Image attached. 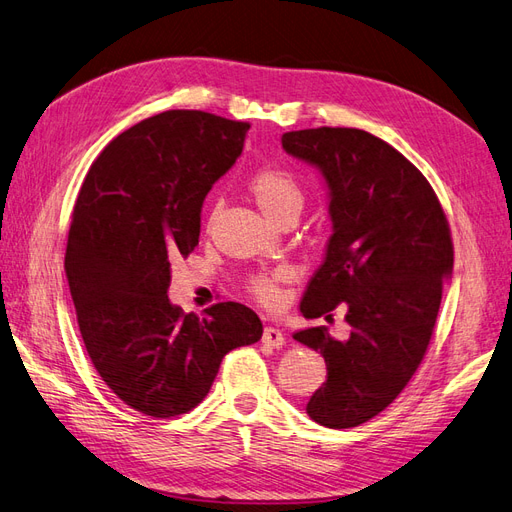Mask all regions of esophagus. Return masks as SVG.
I'll return each mask as SVG.
<instances>
[{
  "mask_svg": "<svg viewBox=\"0 0 512 512\" xmlns=\"http://www.w3.org/2000/svg\"><path fill=\"white\" fill-rule=\"evenodd\" d=\"M262 344H267L271 348H280L284 346V333L275 327H265V331H262Z\"/></svg>",
  "mask_w": 512,
  "mask_h": 512,
  "instance_id": "obj_1",
  "label": "esophagus"
}]
</instances>
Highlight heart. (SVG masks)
Segmentation results:
<instances>
[{"label":"heart","mask_w":512,"mask_h":512,"mask_svg":"<svg viewBox=\"0 0 512 512\" xmlns=\"http://www.w3.org/2000/svg\"><path fill=\"white\" fill-rule=\"evenodd\" d=\"M247 192L254 198L258 209L267 215V220L280 224L286 218H299L305 205V192L299 179L286 168L265 166L247 179ZM292 280V273L282 269L271 275H254L247 280L245 288L252 297L265 307H277L282 301V286Z\"/></svg>","instance_id":"heart-1"}]
</instances>
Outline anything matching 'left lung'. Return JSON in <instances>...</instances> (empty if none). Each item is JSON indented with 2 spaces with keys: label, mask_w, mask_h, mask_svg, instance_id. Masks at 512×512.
<instances>
[{
  "label": "left lung",
  "mask_w": 512,
  "mask_h": 512,
  "mask_svg": "<svg viewBox=\"0 0 512 512\" xmlns=\"http://www.w3.org/2000/svg\"><path fill=\"white\" fill-rule=\"evenodd\" d=\"M282 145L322 170L331 196L333 235L301 312L333 320L342 305L350 327L346 342L327 327L292 335L327 363L305 410L348 429L391 406L425 359L453 271L451 228L421 170L374 134L322 126L286 132Z\"/></svg>",
  "instance_id": "left-lung-1"
}]
</instances>
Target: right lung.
<instances>
[{"label":"right lung","instance_id":"1","mask_svg":"<svg viewBox=\"0 0 512 512\" xmlns=\"http://www.w3.org/2000/svg\"><path fill=\"white\" fill-rule=\"evenodd\" d=\"M250 123L166 111L108 143L79 190L66 277L83 344L123 404L153 418L203 401L224 356L262 322L235 301L205 316L170 305V265L198 245L200 207L241 156Z\"/></svg>","mask_w":512,"mask_h":512}]
</instances>
